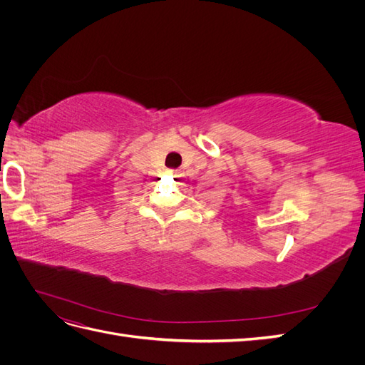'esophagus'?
<instances>
[{"instance_id": "obj_1", "label": "esophagus", "mask_w": 365, "mask_h": 365, "mask_svg": "<svg viewBox=\"0 0 365 365\" xmlns=\"http://www.w3.org/2000/svg\"><path fill=\"white\" fill-rule=\"evenodd\" d=\"M169 173H172V175H176V173H178V170H176V169H170V170H169Z\"/></svg>"}]
</instances>
